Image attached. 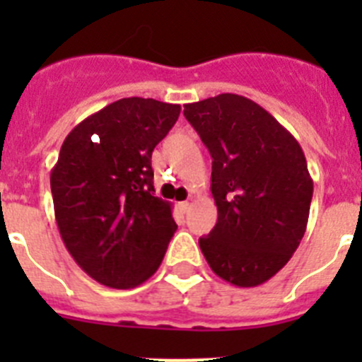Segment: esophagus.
Segmentation results:
<instances>
[{
    "mask_svg": "<svg viewBox=\"0 0 362 362\" xmlns=\"http://www.w3.org/2000/svg\"><path fill=\"white\" fill-rule=\"evenodd\" d=\"M179 210H181V212H188V210H190V203H188V201H183V203H179Z\"/></svg>",
    "mask_w": 362,
    "mask_h": 362,
    "instance_id": "1",
    "label": "esophagus"
}]
</instances>
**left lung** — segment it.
<instances>
[{
    "instance_id": "8db88e82",
    "label": "left lung",
    "mask_w": 362,
    "mask_h": 362,
    "mask_svg": "<svg viewBox=\"0 0 362 362\" xmlns=\"http://www.w3.org/2000/svg\"><path fill=\"white\" fill-rule=\"evenodd\" d=\"M212 156L217 223L199 239L216 276L239 288L267 283L297 250L313 181L296 137L255 101L219 94L185 105Z\"/></svg>"
}]
</instances>
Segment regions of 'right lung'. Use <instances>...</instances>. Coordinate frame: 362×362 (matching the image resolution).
Listing matches in <instances>:
<instances>
[{"mask_svg":"<svg viewBox=\"0 0 362 362\" xmlns=\"http://www.w3.org/2000/svg\"><path fill=\"white\" fill-rule=\"evenodd\" d=\"M179 112L150 98L114 101L74 127L50 172L66 250L108 288L152 277L177 230L172 204L153 196L150 159Z\"/></svg>","mask_w":362,"mask_h":362,"instance_id":"add662e5","label":"right lung"}]
</instances>
